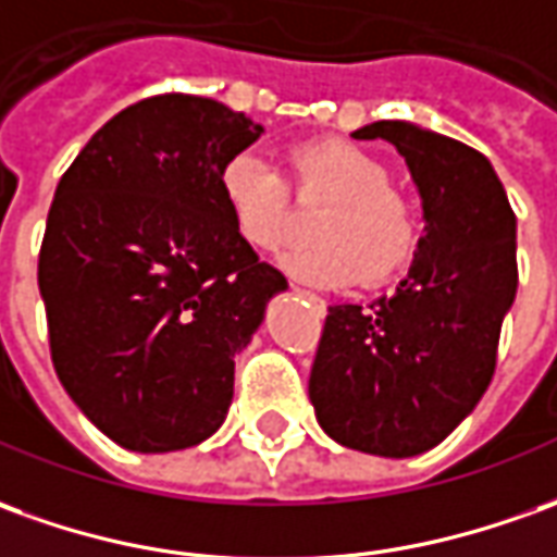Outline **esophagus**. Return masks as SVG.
<instances>
[{"instance_id":"esophagus-1","label":"esophagus","mask_w":557,"mask_h":557,"mask_svg":"<svg viewBox=\"0 0 557 557\" xmlns=\"http://www.w3.org/2000/svg\"><path fill=\"white\" fill-rule=\"evenodd\" d=\"M290 290H294V294H300V297H306V300L315 306L318 312H324V300H321L318 294H312V290H306V287H297V285H290Z\"/></svg>"}]
</instances>
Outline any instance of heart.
<instances>
[{"label": "heart", "instance_id": "heart-1", "mask_svg": "<svg viewBox=\"0 0 557 557\" xmlns=\"http://www.w3.org/2000/svg\"><path fill=\"white\" fill-rule=\"evenodd\" d=\"M290 169L306 190L327 194L330 206L312 224V245L278 255V267L306 285L348 287L385 282L418 248L416 206L391 187L388 166L343 139H318L290 151ZM218 190L233 230L270 251L287 233V184L260 151H239L218 172Z\"/></svg>", "mask_w": 557, "mask_h": 557}]
</instances>
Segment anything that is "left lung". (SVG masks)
Here are the masks:
<instances>
[{
  "label": "left lung",
  "instance_id": "8db88e82",
  "mask_svg": "<svg viewBox=\"0 0 557 557\" xmlns=\"http://www.w3.org/2000/svg\"><path fill=\"white\" fill-rule=\"evenodd\" d=\"M355 139H385L421 197L424 236L409 275L370 306H330L309 400L339 446L416 458L476 409L512 309L516 214L485 154L412 121H375Z\"/></svg>",
  "mask_w": 557,
  "mask_h": 557
}]
</instances>
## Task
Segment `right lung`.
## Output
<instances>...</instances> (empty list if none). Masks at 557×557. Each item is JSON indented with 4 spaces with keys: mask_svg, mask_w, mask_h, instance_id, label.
Here are the masks:
<instances>
[{
    "mask_svg": "<svg viewBox=\"0 0 557 557\" xmlns=\"http://www.w3.org/2000/svg\"><path fill=\"white\" fill-rule=\"evenodd\" d=\"M260 133L209 96H151L96 129L57 184L38 257L53 370L129 451L199 446L224 424L236 355L287 290L218 190Z\"/></svg>",
    "mask_w": 557,
    "mask_h": 557,
    "instance_id": "right-lung-1",
    "label": "right lung"
}]
</instances>
